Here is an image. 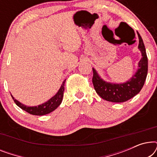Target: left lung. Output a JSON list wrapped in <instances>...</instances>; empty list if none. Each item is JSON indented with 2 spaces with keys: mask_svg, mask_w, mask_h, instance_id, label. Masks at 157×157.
<instances>
[{
  "mask_svg": "<svg viewBox=\"0 0 157 157\" xmlns=\"http://www.w3.org/2000/svg\"><path fill=\"white\" fill-rule=\"evenodd\" d=\"M139 36V49L141 51L142 58L139 62V68L135 75L126 83H110L102 80L96 70L93 68V82L94 89L103 99L111 102H124L139 94L144 86L148 72V59L144 44L141 36Z\"/></svg>",
  "mask_w": 157,
  "mask_h": 157,
  "instance_id": "left-lung-1",
  "label": "left lung"
}]
</instances>
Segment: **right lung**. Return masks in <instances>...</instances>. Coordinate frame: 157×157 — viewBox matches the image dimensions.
Returning a JSON list of instances; mask_svg holds the SVG:
<instances>
[{"label":"right lung","mask_w":157,"mask_h":157,"mask_svg":"<svg viewBox=\"0 0 157 157\" xmlns=\"http://www.w3.org/2000/svg\"><path fill=\"white\" fill-rule=\"evenodd\" d=\"M66 80L63 81V83H62L61 88L57 92L54 96H53L51 99H49L48 101L44 103V104H40L39 106H25L20 103L18 101L15 99L11 95L13 99L14 102L16 103L17 106L22 109L23 110L26 111V112L31 113L33 115H37V116H43L46 115L47 113H49L54 111L60 104H61L62 100H63V91H64V83H65Z\"/></svg>","instance_id":"obj_1"}]
</instances>
